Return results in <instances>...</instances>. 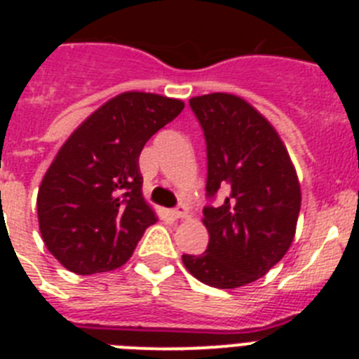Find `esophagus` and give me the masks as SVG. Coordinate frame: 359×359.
I'll return each mask as SVG.
<instances>
[{
	"instance_id": "esophagus-1",
	"label": "esophagus",
	"mask_w": 359,
	"mask_h": 359,
	"mask_svg": "<svg viewBox=\"0 0 359 359\" xmlns=\"http://www.w3.org/2000/svg\"><path fill=\"white\" fill-rule=\"evenodd\" d=\"M172 215L177 219H185V217H190V212H189V207H185V205H180V207H176L172 210Z\"/></svg>"
}]
</instances>
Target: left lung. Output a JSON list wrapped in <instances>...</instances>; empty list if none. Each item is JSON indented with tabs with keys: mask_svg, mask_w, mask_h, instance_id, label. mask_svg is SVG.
<instances>
[{
	"mask_svg": "<svg viewBox=\"0 0 359 359\" xmlns=\"http://www.w3.org/2000/svg\"><path fill=\"white\" fill-rule=\"evenodd\" d=\"M205 131L207 192L230 189L221 207L203 210L208 248L183 255L198 280L236 290L264 277L286 255L300 214V182L277 129L248 100L231 93L190 98Z\"/></svg>",
	"mask_w": 359,
	"mask_h": 359,
	"instance_id": "obj_1",
	"label": "left lung"
}]
</instances>
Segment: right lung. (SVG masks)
<instances>
[{"label": "right lung", "instance_id": "add662e5", "mask_svg": "<svg viewBox=\"0 0 359 359\" xmlns=\"http://www.w3.org/2000/svg\"><path fill=\"white\" fill-rule=\"evenodd\" d=\"M185 107L180 98L123 91L95 109L57 151L37 192L48 252L77 275L113 271L158 221L142 194L138 158Z\"/></svg>", "mask_w": 359, "mask_h": 359}]
</instances>
